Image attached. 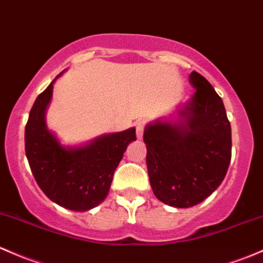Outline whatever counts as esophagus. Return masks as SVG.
Returning a JSON list of instances; mask_svg holds the SVG:
<instances>
[{
  "instance_id": "1",
  "label": "esophagus",
  "mask_w": 263,
  "mask_h": 263,
  "mask_svg": "<svg viewBox=\"0 0 263 263\" xmlns=\"http://www.w3.org/2000/svg\"><path fill=\"white\" fill-rule=\"evenodd\" d=\"M136 136L139 140L142 139V136H143V122L142 121H139V122L136 123Z\"/></svg>"
}]
</instances>
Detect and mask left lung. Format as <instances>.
Masks as SVG:
<instances>
[{"mask_svg":"<svg viewBox=\"0 0 263 263\" xmlns=\"http://www.w3.org/2000/svg\"><path fill=\"white\" fill-rule=\"evenodd\" d=\"M189 82L195 89L189 101L143 132L153 192L174 208H190L208 198L231 162V123L222 98L197 71Z\"/></svg>","mask_w":263,"mask_h":263,"instance_id":"obj_1","label":"left lung"}]
</instances>
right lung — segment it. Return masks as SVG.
I'll return each mask as SVG.
<instances>
[{"label": "right lung", "instance_id": "obj_1", "mask_svg": "<svg viewBox=\"0 0 263 263\" xmlns=\"http://www.w3.org/2000/svg\"><path fill=\"white\" fill-rule=\"evenodd\" d=\"M64 73V71H63ZM37 97L25 127V151L32 175L51 201L74 212H87L108 195L113 174L136 128L102 135L78 146H65L46 124L52 85Z\"/></svg>", "mask_w": 263, "mask_h": 263}]
</instances>
